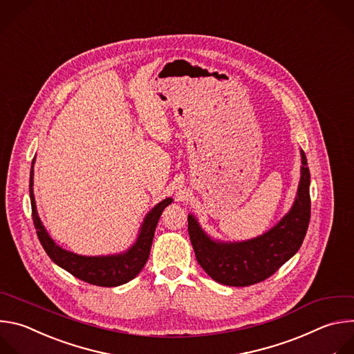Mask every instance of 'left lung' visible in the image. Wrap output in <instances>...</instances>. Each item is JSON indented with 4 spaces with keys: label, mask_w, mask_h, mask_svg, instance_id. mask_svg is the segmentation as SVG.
<instances>
[{
    "label": "left lung",
    "mask_w": 354,
    "mask_h": 354,
    "mask_svg": "<svg viewBox=\"0 0 354 354\" xmlns=\"http://www.w3.org/2000/svg\"><path fill=\"white\" fill-rule=\"evenodd\" d=\"M301 178L293 207L273 229L243 243H219L210 240L192 215L188 216L189 240L202 269L226 286L244 288L272 276L301 247L310 215V170L301 151Z\"/></svg>",
    "instance_id": "obj_1"
}]
</instances>
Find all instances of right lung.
<instances>
[{"instance_id": "obj_1", "label": "right lung", "mask_w": 354, "mask_h": 354, "mask_svg": "<svg viewBox=\"0 0 354 354\" xmlns=\"http://www.w3.org/2000/svg\"><path fill=\"white\" fill-rule=\"evenodd\" d=\"M33 163H35V159H33ZM33 163H32L30 181H29L32 218H33L37 237L44 251L51 258V261H54L58 266L64 268L71 274H74L75 277L86 281V283L104 286V288H114V286L124 285L142 270V268L145 266L149 258L156 225L160 219L163 209L169 203H171L173 201L171 198L162 201L149 212L148 216L145 218L142 227H140V233L136 243L127 252L118 254V255H110V257H82L58 247L53 241V239L47 234L44 226L41 225L37 216L36 202L33 195Z\"/></svg>"}]
</instances>
